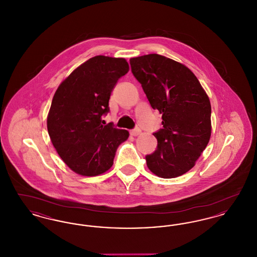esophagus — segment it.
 <instances>
[{
	"instance_id": "1",
	"label": "esophagus",
	"mask_w": 257,
	"mask_h": 257,
	"mask_svg": "<svg viewBox=\"0 0 257 257\" xmlns=\"http://www.w3.org/2000/svg\"><path fill=\"white\" fill-rule=\"evenodd\" d=\"M141 129L140 128H135V129H132L131 131H130V134L132 135V136H134V137H136V136H139V135L141 134Z\"/></svg>"
}]
</instances>
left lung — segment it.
I'll use <instances>...</instances> for the list:
<instances>
[{"label":"left lung","mask_w":257,"mask_h":257,"mask_svg":"<svg viewBox=\"0 0 257 257\" xmlns=\"http://www.w3.org/2000/svg\"><path fill=\"white\" fill-rule=\"evenodd\" d=\"M131 71L143 86L163 128L153 133L156 150L146 156L148 169L162 178L190 171L211 136V104L195 74L177 61L157 54L130 60Z\"/></svg>","instance_id":"8db88e82"}]
</instances>
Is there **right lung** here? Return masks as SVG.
Masks as SVG:
<instances>
[{"instance_id":"1","label":"right lung","mask_w":257,"mask_h":257,"mask_svg":"<svg viewBox=\"0 0 257 257\" xmlns=\"http://www.w3.org/2000/svg\"><path fill=\"white\" fill-rule=\"evenodd\" d=\"M129 71L122 58L96 56L77 67L58 87L47 129L62 161L78 174L95 176L110 169L129 132L103 125L118 79Z\"/></svg>"}]
</instances>
